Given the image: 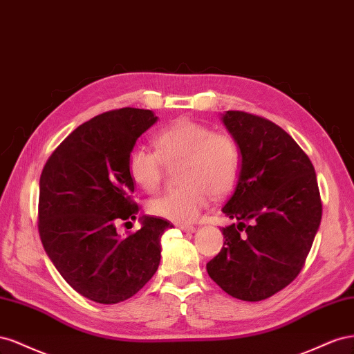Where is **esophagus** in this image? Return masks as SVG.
<instances>
[{
  "label": "esophagus",
  "mask_w": 354,
  "mask_h": 354,
  "mask_svg": "<svg viewBox=\"0 0 354 354\" xmlns=\"http://www.w3.org/2000/svg\"><path fill=\"white\" fill-rule=\"evenodd\" d=\"M178 228H179V230H183L184 233H194V231H196V227H193V225H187V224H180V225H178Z\"/></svg>",
  "instance_id": "1"
}]
</instances>
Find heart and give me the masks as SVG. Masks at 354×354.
<instances>
[{"label": "heart", "instance_id": "heart-1", "mask_svg": "<svg viewBox=\"0 0 354 354\" xmlns=\"http://www.w3.org/2000/svg\"><path fill=\"white\" fill-rule=\"evenodd\" d=\"M157 151L136 147L127 158V171L133 184L153 193L161 184L165 163L183 161L178 179L183 187L151 198V215L171 222H193L212 196L224 197L233 191L241 171V153L236 140L189 118H179L160 130Z\"/></svg>", "mask_w": 354, "mask_h": 354}]
</instances>
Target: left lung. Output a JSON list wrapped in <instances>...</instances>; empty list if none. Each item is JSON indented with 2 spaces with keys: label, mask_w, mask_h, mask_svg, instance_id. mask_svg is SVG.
<instances>
[{
  "label": "left lung",
  "mask_w": 354,
  "mask_h": 354,
  "mask_svg": "<svg viewBox=\"0 0 354 354\" xmlns=\"http://www.w3.org/2000/svg\"><path fill=\"white\" fill-rule=\"evenodd\" d=\"M222 123L239 144L241 171L222 212L224 246L207 262L228 295L267 299L294 281L306 264L322 219L316 171L308 156L272 121L227 111Z\"/></svg>",
  "instance_id": "8db88e82"
}]
</instances>
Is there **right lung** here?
I'll list each match as a JSON object with an SVG mask.
<instances>
[{
	"label": "right lung",
	"mask_w": 354,
	"mask_h": 354,
	"mask_svg": "<svg viewBox=\"0 0 354 354\" xmlns=\"http://www.w3.org/2000/svg\"><path fill=\"white\" fill-rule=\"evenodd\" d=\"M158 117L121 108L78 126L39 178L38 231L44 250L68 285L99 304L133 297L156 274L160 239L174 225L142 216L136 233L120 237V221L136 219L127 158Z\"/></svg>",
	"instance_id": "right-lung-1"
}]
</instances>
